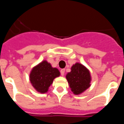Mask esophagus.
<instances>
[{"label": "esophagus", "mask_w": 124, "mask_h": 124, "mask_svg": "<svg viewBox=\"0 0 124 124\" xmlns=\"http://www.w3.org/2000/svg\"><path fill=\"white\" fill-rule=\"evenodd\" d=\"M64 72H65V70H64V69H61V70H60V73H61V75L64 76Z\"/></svg>", "instance_id": "1"}]
</instances>
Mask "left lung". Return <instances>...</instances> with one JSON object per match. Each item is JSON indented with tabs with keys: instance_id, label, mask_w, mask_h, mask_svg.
<instances>
[{
	"instance_id": "8db88e82",
	"label": "left lung",
	"mask_w": 124,
	"mask_h": 124,
	"mask_svg": "<svg viewBox=\"0 0 124 124\" xmlns=\"http://www.w3.org/2000/svg\"><path fill=\"white\" fill-rule=\"evenodd\" d=\"M66 79L74 94H79L90 86L91 76L89 70L79 63H76L68 73Z\"/></svg>"
}]
</instances>
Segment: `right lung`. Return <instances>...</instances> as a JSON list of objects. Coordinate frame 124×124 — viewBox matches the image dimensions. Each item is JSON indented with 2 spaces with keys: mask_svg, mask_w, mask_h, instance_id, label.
Listing matches in <instances>:
<instances>
[{
  "mask_svg": "<svg viewBox=\"0 0 124 124\" xmlns=\"http://www.w3.org/2000/svg\"><path fill=\"white\" fill-rule=\"evenodd\" d=\"M60 74L58 69L53 68L50 63L44 61L33 68L30 75V79L37 91L45 93L48 91L53 79Z\"/></svg>",
  "mask_w": 124,
  "mask_h": 124,
  "instance_id": "add662e5",
  "label": "right lung"
}]
</instances>
